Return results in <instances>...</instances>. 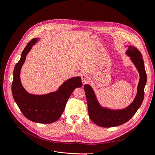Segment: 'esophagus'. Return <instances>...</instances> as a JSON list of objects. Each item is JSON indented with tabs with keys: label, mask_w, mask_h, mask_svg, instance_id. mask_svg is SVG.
Returning a JSON list of instances; mask_svg holds the SVG:
<instances>
[{
	"label": "esophagus",
	"mask_w": 155,
	"mask_h": 155,
	"mask_svg": "<svg viewBox=\"0 0 155 155\" xmlns=\"http://www.w3.org/2000/svg\"><path fill=\"white\" fill-rule=\"evenodd\" d=\"M89 79H90V77L88 76V75H87V74H83V75H82L81 80H82V82L83 83H85L88 82L89 81Z\"/></svg>",
	"instance_id": "34e87169"
}]
</instances>
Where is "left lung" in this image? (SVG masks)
Returning <instances> with one entry per match:
<instances>
[{
  "label": "left lung",
  "mask_w": 155,
  "mask_h": 155,
  "mask_svg": "<svg viewBox=\"0 0 155 155\" xmlns=\"http://www.w3.org/2000/svg\"><path fill=\"white\" fill-rule=\"evenodd\" d=\"M126 55L137 68L140 75L137 93L133 101L122 109H110L102 107L97 101L95 92L88 84L84 85L87 97L88 115L95 124L102 127H112L122 125L128 121L141 106L144 98V88L147 82L142 55L140 51L133 46H127Z\"/></svg>",
  "instance_id": "1"
}]
</instances>
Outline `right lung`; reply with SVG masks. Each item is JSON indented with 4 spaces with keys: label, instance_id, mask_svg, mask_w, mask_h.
Returning <instances> with one entry per match:
<instances>
[{
    "label": "right lung",
    "instance_id": "add662e5",
    "mask_svg": "<svg viewBox=\"0 0 155 155\" xmlns=\"http://www.w3.org/2000/svg\"><path fill=\"white\" fill-rule=\"evenodd\" d=\"M33 39L22 51L21 59L13 70L12 85V94L22 114L27 119L40 124H51L57 121L63 114L69 97L75 88L82 86L80 76L70 78L55 92L37 95L28 92L21 81V70L25 62L27 54L37 41Z\"/></svg>",
    "mask_w": 155,
    "mask_h": 155
}]
</instances>
